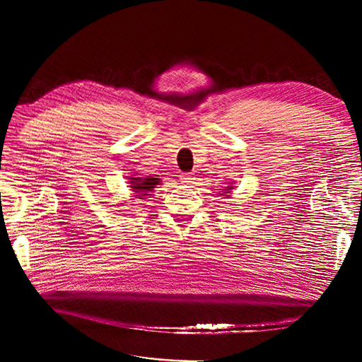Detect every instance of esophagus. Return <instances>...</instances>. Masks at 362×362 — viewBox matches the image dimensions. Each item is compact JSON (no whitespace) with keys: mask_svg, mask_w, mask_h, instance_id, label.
Here are the masks:
<instances>
[{"mask_svg":"<svg viewBox=\"0 0 362 362\" xmlns=\"http://www.w3.org/2000/svg\"><path fill=\"white\" fill-rule=\"evenodd\" d=\"M194 173H182L181 175V181L184 182V184H193L194 182Z\"/></svg>","mask_w":362,"mask_h":362,"instance_id":"34e87169","label":"esophagus"}]
</instances>
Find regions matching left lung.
<instances>
[{
	"instance_id": "obj_1",
	"label": "left lung",
	"mask_w": 362,
	"mask_h": 362,
	"mask_svg": "<svg viewBox=\"0 0 362 362\" xmlns=\"http://www.w3.org/2000/svg\"><path fill=\"white\" fill-rule=\"evenodd\" d=\"M231 189H233V187H226V189H225V192L228 193V190H231Z\"/></svg>"
}]
</instances>
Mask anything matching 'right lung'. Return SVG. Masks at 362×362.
I'll return each instance as SVG.
<instances>
[{
  "label": "right lung",
  "mask_w": 362,
  "mask_h": 362,
  "mask_svg": "<svg viewBox=\"0 0 362 362\" xmlns=\"http://www.w3.org/2000/svg\"><path fill=\"white\" fill-rule=\"evenodd\" d=\"M158 184H160V178H156V177H146V178L134 177V178H129L128 187L134 192V196L137 199H144V196H148Z\"/></svg>",
  "instance_id": "obj_1"
}]
</instances>
